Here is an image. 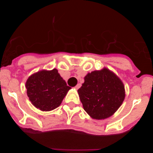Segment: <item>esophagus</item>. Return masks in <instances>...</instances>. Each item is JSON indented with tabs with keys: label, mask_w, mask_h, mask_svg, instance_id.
Here are the masks:
<instances>
[{
	"label": "esophagus",
	"mask_w": 153,
	"mask_h": 153,
	"mask_svg": "<svg viewBox=\"0 0 153 153\" xmlns=\"http://www.w3.org/2000/svg\"><path fill=\"white\" fill-rule=\"evenodd\" d=\"M79 87H80V84H79H79H77V85H76V86H75V88L76 89V90H77V89H79Z\"/></svg>",
	"instance_id": "1"
}]
</instances>
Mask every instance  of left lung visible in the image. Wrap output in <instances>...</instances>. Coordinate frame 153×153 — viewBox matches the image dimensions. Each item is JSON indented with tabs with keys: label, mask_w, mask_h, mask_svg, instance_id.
<instances>
[{
	"label": "left lung",
	"mask_w": 153,
	"mask_h": 153,
	"mask_svg": "<svg viewBox=\"0 0 153 153\" xmlns=\"http://www.w3.org/2000/svg\"><path fill=\"white\" fill-rule=\"evenodd\" d=\"M78 93L85 111L96 120L112 116L125 98L122 81L106 68L87 74Z\"/></svg>",
	"instance_id": "8db88e82"
}]
</instances>
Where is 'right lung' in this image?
<instances>
[{
	"mask_svg": "<svg viewBox=\"0 0 153 153\" xmlns=\"http://www.w3.org/2000/svg\"><path fill=\"white\" fill-rule=\"evenodd\" d=\"M70 88L56 69L41 70L31 75L26 82L29 100L42 111H51L58 107Z\"/></svg>",
	"mask_w": 153,
	"mask_h": 153,
	"instance_id": "add662e5",
	"label": "right lung"
}]
</instances>
